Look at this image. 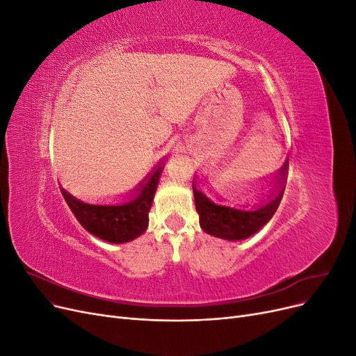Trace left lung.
<instances>
[{"mask_svg": "<svg viewBox=\"0 0 356 356\" xmlns=\"http://www.w3.org/2000/svg\"><path fill=\"white\" fill-rule=\"evenodd\" d=\"M286 166L288 161H285L281 170L273 177L270 182L272 187L266 195V199H263L260 203H255L251 208L248 204L242 208H232L227 204L215 203L193 184L196 211L199 213L202 230L215 236V238L225 241H243L263 229L270 221L279 203L282 200L288 169Z\"/></svg>", "mask_w": 356, "mask_h": 356, "instance_id": "1", "label": "left lung"}]
</instances>
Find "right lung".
<instances>
[{"label":"right lung","instance_id":"add662e5","mask_svg":"<svg viewBox=\"0 0 356 356\" xmlns=\"http://www.w3.org/2000/svg\"><path fill=\"white\" fill-rule=\"evenodd\" d=\"M163 161V160H161ZM161 161L132 191V197L120 204L86 203L60 187L62 196L83 227L110 243H124L136 239L148 227V212L161 175Z\"/></svg>","mask_w":356,"mask_h":356}]
</instances>
